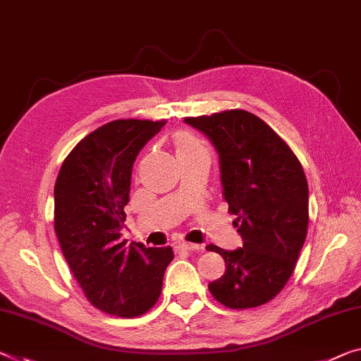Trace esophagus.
Instances as JSON below:
<instances>
[{
  "label": "esophagus",
  "instance_id": "1",
  "mask_svg": "<svg viewBox=\"0 0 361 361\" xmlns=\"http://www.w3.org/2000/svg\"><path fill=\"white\" fill-rule=\"evenodd\" d=\"M179 250L200 252V250H203V245H198V243H190V242H182V243H179Z\"/></svg>",
  "mask_w": 361,
  "mask_h": 361
}]
</instances>
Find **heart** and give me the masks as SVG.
Masks as SVG:
<instances>
[{"label":"heart","mask_w":361,"mask_h":361,"mask_svg":"<svg viewBox=\"0 0 361 361\" xmlns=\"http://www.w3.org/2000/svg\"><path fill=\"white\" fill-rule=\"evenodd\" d=\"M173 145L176 149L177 159L192 157V154L204 152V147L200 138L190 130H179L173 137Z\"/></svg>","instance_id":"obj_1"}]
</instances>
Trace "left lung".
Returning <instances> with one entry per match:
<instances>
[{
    "mask_svg": "<svg viewBox=\"0 0 361 361\" xmlns=\"http://www.w3.org/2000/svg\"><path fill=\"white\" fill-rule=\"evenodd\" d=\"M219 153L221 182L243 248L207 250L226 262L208 289L232 310L262 307L284 289L308 232V182L292 148L245 109L185 118Z\"/></svg>",
    "mask_w": 361,
    "mask_h": 361,
    "instance_id": "1",
    "label": "left lung"
}]
</instances>
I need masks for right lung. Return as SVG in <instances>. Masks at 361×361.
Instances as JSON below:
<instances>
[{"instance_id":"obj_1","label":"right lung","mask_w":361,"mask_h":361,"mask_svg":"<svg viewBox=\"0 0 361 361\" xmlns=\"http://www.w3.org/2000/svg\"><path fill=\"white\" fill-rule=\"evenodd\" d=\"M166 121L116 119L85 135L54 184V232L87 300L119 318L154 307L174 255L171 247L126 245L121 229L132 166Z\"/></svg>"}]
</instances>
